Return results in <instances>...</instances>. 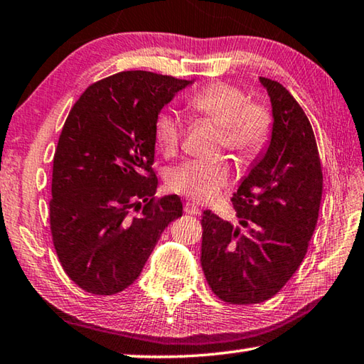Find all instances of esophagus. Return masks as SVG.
I'll return each instance as SVG.
<instances>
[{
	"label": "esophagus",
	"instance_id": "obj_1",
	"mask_svg": "<svg viewBox=\"0 0 364 364\" xmlns=\"http://www.w3.org/2000/svg\"><path fill=\"white\" fill-rule=\"evenodd\" d=\"M183 210H185V214H188V215H200V212H201L200 208H198V205L191 201H187L183 204Z\"/></svg>",
	"mask_w": 364,
	"mask_h": 364
}]
</instances>
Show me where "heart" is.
I'll return each mask as SVG.
<instances>
[{
  "label": "heart",
  "instance_id": "obj_1",
  "mask_svg": "<svg viewBox=\"0 0 364 364\" xmlns=\"http://www.w3.org/2000/svg\"><path fill=\"white\" fill-rule=\"evenodd\" d=\"M188 107L200 117L220 127L218 144L242 159L257 156L271 133V117L264 107L252 105L250 98L226 82H215L190 95ZM183 122L177 114L161 112L155 120V141L169 156L179 150ZM230 179V164L223 159L188 160L169 168L168 187L176 193L198 201H210Z\"/></svg>",
  "mask_w": 364,
  "mask_h": 364
}]
</instances>
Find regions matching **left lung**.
<instances>
[{
	"label": "left lung",
	"mask_w": 364,
	"mask_h": 364,
	"mask_svg": "<svg viewBox=\"0 0 364 364\" xmlns=\"http://www.w3.org/2000/svg\"><path fill=\"white\" fill-rule=\"evenodd\" d=\"M272 106L266 152L231 201L237 223L203 212L201 266L205 280L228 304L272 298L303 262L317 225L323 174L311 122L290 92L259 77Z\"/></svg>",
	"instance_id": "obj_1"
}]
</instances>
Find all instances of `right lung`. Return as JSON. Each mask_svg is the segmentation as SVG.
<instances>
[{
  "label": "right lung",
  "instance_id": "add662e5",
  "mask_svg": "<svg viewBox=\"0 0 364 364\" xmlns=\"http://www.w3.org/2000/svg\"><path fill=\"white\" fill-rule=\"evenodd\" d=\"M191 80L123 71L95 82L71 107L52 171L50 231L75 285L115 294L139 277L177 195L155 200V120Z\"/></svg>",
  "mask_w": 364,
  "mask_h": 364
}]
</instances>
